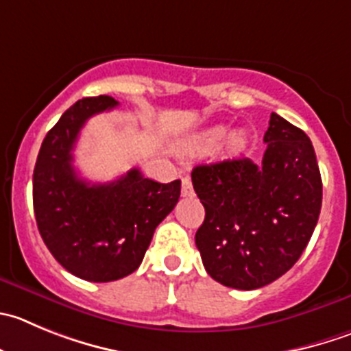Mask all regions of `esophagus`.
I'll list each match as a JSON object with an SVG mask.
<instances>
[{
    "label": "esophagus",
    "mask_w": 351,
    "mask_h": 351,
    "mask_svg": "<svg viewBox=\"0 0 351 351\" xmlns=\"http://www.w3.org/2000/svg\"><path fill=\"white\" fill-rule=\"evenodd\" d=\"M195 195V189H193L191 179L182 178V196H193Z\"/></svg>",
    "instance_id": "34e87169"
}]
</instances>
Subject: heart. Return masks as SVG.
<instances>
[{"mask_svg": "<svg viewBox=\"0 0 351 351\" xmlns=\"http://www.w3.org/2000/svg\"><path fill=\"white\" fill-rule=\"evenodd\" d=\"M226 135V129L223 128H210L205 129V131L198 132L195 138L191 139V148L198 153H210L220 145V141L223 138V136ZM224 141L222 142V153L226 155H238L246 145V138L243 132L236 131L228 134Z\"/></svg>", "mask_w": 351, "mask_h": 351, "instance_id": "1", "label": "heart"}]
</instances>
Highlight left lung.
<instances>
[{"label": "left lung", "instance_id": "obj_1", "mask_svg": "<svg viewBox=\"0 0 351 351\" xmlns=\"http://www.w3.org/2000/svg\"><path fill=\"white\" fill-rule=\"evenodd\" d=\"M260 163L223 160L193 169L205 206L195 241L210 278L256 289L288 272L308 245L322 205V179L312 141L270 115Z\"/></svg>", "mask_w": 351, "mask_h": 351}]
</instances>
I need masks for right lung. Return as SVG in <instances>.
<instances>
[{
  "label": "right lung",
  "instance_id": "1",
  "mask_svg": "<svg viewBox=\"0 0 351 351\" xmlns=\"http://www.w3.org/2000/svg\"><path fill=\"white\" fill-rule=\"evenodd\" d=\"M110 96L82 98L46 134L32 178L39 234L56 262L91 282L122 279L141 265L156 226L173 210L181 181L145 178L138 169L91 184L73 169L72 149L89 117L112 110Z\"/></svg>",
  "mask_w": 351,
  "mask_h": 351
}]
</instances>
